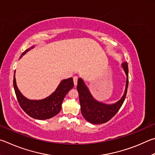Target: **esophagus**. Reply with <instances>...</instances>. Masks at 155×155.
<instances>
[{
    "label": "esophagus",
    "mask_w": 155,
    "mask_h": 155,
    "mask_svg": "<svg viewBox=\"0 0 155 155\" xmlns=\"http://www.w3.org/2000/svg\"><path fill=\"white\" fill-rule=\"evenodd\" d=\"M78 79V78L77 76H74V77H73V82H74V85L75 86L77 85Z\"/></svg>",
    "instance_id": "34e87169"
}]
</instances>
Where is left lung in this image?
I'll return each instance as SVG.
<instances>
[{"mask_svg": "<svg viewBox=\"0 0 155 155\" xmlns=\"http://www.w3.org/2000/svg\"><path fill=\"white\" fill-rule=\"evenodd\" d=\"M122 66L127 75L126 88L123 97L114 104L107 105L97 101L91 95L82 79H78L77 90L79 93L81 112L83 117L89 123L94 124L107 123L116 114L123 104L129 84V71L127 62L122 64Z\"/></svg>", "mask_w": 155, "mask_h": 155, "instance_id": "obj_1", "label": "left lung"}]
</instances>
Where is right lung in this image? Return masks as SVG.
<instances>
[{"label": "right lung", "mask_w": 155, "mask_h": 155, "mask_svg": "<svg viewBox=\"0 0 155 155\" xmlns=\"http://www.w3.org/2000/svg\"><path fill=\"white\" fill-rule=\"evenodd\" d=\"M30 49L24 51L21 56ZM73 86V78H68L62 80L55 92L47 98L41 100H30L24 97L19 91L16 85L15 75L13 77V87L20 107L28 116L37 120H46L58 114L61 110L62 103L65 95Z\"/></svg>", "instance_id": "right-lung-1"}]
</instances>
